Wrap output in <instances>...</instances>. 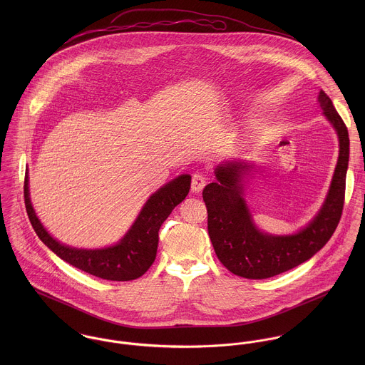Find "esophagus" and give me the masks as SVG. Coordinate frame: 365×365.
<instances>
[{"instance_id":"esophagus-1","label":"esophagus","mask_w":365,"mask_h":365,"mask_svg":"<svg viewBox=\"0 0 365 365\" xmlns=\"http://www.w3.org/2000/svg\"><path fill=\"white\" fill-rule=\"evenodd\" d=\"M205 184H207V178L202 174H194L192 175V182H191V191L198 194L204 190Z\"/></svg>"}]
</instances>
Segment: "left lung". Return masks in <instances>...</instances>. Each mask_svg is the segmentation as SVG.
Listing matches in <instances>:
<instances>
[{"label": "left lung", "mask_w": 365, "mask_h": 365, "mask_svg": "<svg viewBox=\"0 0 365 365\" xmlns=\"http://www.w3.org/2000/svg\"><path fill=\"white\" fill-rule=\"evenodd\" d=\"M317 101L339 139V158L323 205L312 220L291 235H271L255 223L245 198V178L255 170L249 160L223 161L216 181L202 191L208 209V233L220 262L233 274L262 279L285 272L313 257L334 233L344 205L350 139L331 100L320 90Z\"/></svg>", "instance_id": "obj_1"}]
</instances>
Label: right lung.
<instances>
[{
  "instance_id": "add662e5",
  "label": "right lung",
  "mask_w": 365,
  "mask_h": 365,
  "mask_svg": "<svg viewBox=\"0 0 365 365\" xmlns=\"http://www.w3.org/2000/svg\"><path fill=\"white\" fill-rule=\"evenodd\" d=\"M28 173L26 170L24 185L25 207L39 239L61 260L109 281L136 279L150 268L156 259L160 226L173 209L185 200L191 187L190 174L175 177L149 197L129 230L118 243L103 249H78L54 239L36 216L29 197Z\"/></svg>"
}]
</instances>
